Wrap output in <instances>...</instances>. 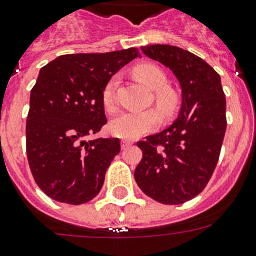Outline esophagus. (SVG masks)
Wrapping results in <instances>:
<instances>
[{
	"label": "esophagus",
	"instance_id": "34e87169",
	"mask_svg": "<svg viewBox=\"0 0 256 256\" xmlns=\"http://www.w3.org/2000/svg\"><path fill=\"white\" fill-rule=\"evenodd\" d=\"M132 142L130 141H122V148H130Z\"/></svg>",
	"mask_w": 256,
	"mask_h": 256
}]
</instances>
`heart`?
<instances>
[{
	"label": "heart",
	"mask_w": 256,
	"mask_h": 256,
	"mask_svg": "<svg viewBox=\"0 0 256 256\" xmlns=\"http://www.w3.org/2000/svg\"><path fill=\"white\" fill-rule=\"evenodd\" d=\"M134 76L140 82L144 83L146 87L152 90L154 101L156 106L164 115H170L177 106V96L168 88V76L164 70L154 64H141L134 68ZM119 76H110L102 88L104 108L108 112H115L116 108V92ZM160 116L158 112L148 108L144 112H126L115 116L110 123V132L119 138L134 140L141 136L156 130L159 126Z\"/></svg>",
	"instance_id": "heart-1"
}]
</instances>
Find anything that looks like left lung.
Masks as SVG:
<instances>
[{
	"instance_id": "left-lung-1",
	"label": "left lung",
	"mask_w": 256,
	"mask_h": 256,
	"mask_svg": "<svg viewBox=\"0 0 256 256\" xmlns=\"http://www.w3.org/2000/svg\"><path fill=\"white\" fill-rule=\"evenodd\" d=\"M141 50L177 76L182 106L170 126L137 142L142 159L134 180L160 204H183L206 187L216 166L227 128L226 94L219 74L191 52L170 44Z\"/></svg>"
}]
</instances>
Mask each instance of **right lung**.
<instances>
[{"mask_svg": "<svg viewBox=\"0 0 256 256\" xmlns=\"http://www.w3.org/2000/svg\"><path fill=\"white\" fill-rule=\"evenodd\" d=\"M140 56L138 48L61 55L40 70L26 116V156L33 178L48 198L80 205L98 195L119 138L86 141L105 126L102 88Z\"/></svg>", "mask_w": 256, "mask_h": 256, "instance_id": "obj_1", "label": "right lung"}]
</instances>
